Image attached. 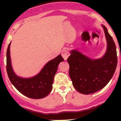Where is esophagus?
Here are the masks:
<instances>
[{"label":"esophagus","instance_id":"esophagus-1","mask_svg":"<svg viewBox=\"0 0 121 121\" xmlns=\"http://www.w3.org/2000/svg\"><path fill=\"white\" fill-rule=\"evenodd\" d=\"M70 55V53L68 52V51L67 50H64L62 51V56L63 58L65 60H67V58L69 57Z\"/></svg>","mask_w":121,"mask_h":121}]
</instances>
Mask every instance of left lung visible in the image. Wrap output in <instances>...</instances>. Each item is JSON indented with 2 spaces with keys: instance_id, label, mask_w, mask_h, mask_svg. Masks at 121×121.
Returning a JSON list of instances; mask_svg holds the SVG:
<instances>
[{
  "instance_id": "8db88e82",
  "label": "left lung",
  "mask_w": 121,
  "mask_h": 121,
  "mask_svg": "<svg viewBox=\"0 0 121 121\" xmlns=\"http://www.w3.org/2000/svg\"><path fill=\"white\" fill-rule=\"evenodd\" d=\"M107 41V50L104 57L92 60L76 50L67 59L69 75L78 91L85 95L94 93L103 88L110 81L117 67L116 48L107 29L103 26Z\"/></svg>"
}]
</instances>
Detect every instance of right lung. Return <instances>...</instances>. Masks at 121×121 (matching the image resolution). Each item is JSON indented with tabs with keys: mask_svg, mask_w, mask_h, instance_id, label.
Here are the masks:
<instances>
[{
	"mask_svg": "<svg viewBox=\"0 0 121 121\" xmlns=\"http://www.w3.org/2000/svg\"><path fill=\"white\" fill-rule=\"evenodd\" d=\"M10 43L6 51V71L11 82L19 92L32 99H41L47 96L53 88L54 77L59 64L64 59L60 54L49 61L37 75L29 79L17 76L11 67L9 51Z\"/></svg>",
	"mask_w": 121,
	"mask_h": 121,
	"instance_id": "add662e5",
	"label": "right lung"
}]
</instances>
